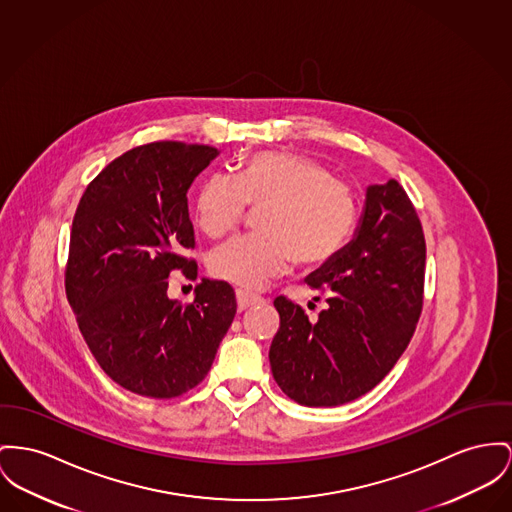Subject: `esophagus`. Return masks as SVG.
Masks as SVG:
<instances>
[{
	"label": "esophagus",
	"mask_w": 512,
	"mask_h": 512,
	"mask_svg": "<svg viewBox=\"0 0 512 512\" xmlns=\"http://www.w3.org/2000/svg\"><path fill=\"white\" fill-rule=\"evenodd\" d=\"M262 301H264V299L258 297V295H252V293H246V291H242V289H237V305H239V310L254 307V305H258V303H262Z\"/></svg>",
	"instance_id": "34e87169"
}]
</instances>
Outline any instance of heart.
I'll return each instance as SVG.
<instances>
[{"label": "heart", "instance_id": "heart-1", "mask_svg": "<svg viewBox=\"0 0 512 512\" xmlns=\"http://www.w3.org/2000/svg\"><path fill=\"white\" fill-rule=\"evenodd\" d=\"M264 205L260 233L213 250L209 270L242 289H260L295 260L320 266L340 254L359 217L357 190L322 161L287 151H258L237 176L209 174L196 198V221L207 237L235 231L248 207Z\"/></svg>", "mask_w": 512, "mask_h": 512}]
</instances>
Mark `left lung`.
Returning <instances> with one entry per match:
<instances>
[{"label":"left lung","instance_id":"left-lung-1","mask_svg":"<svg viewBox=\"0 0 512 512\" xmlns=\"http://www.w3.org/2000/svg\"><path fill=\"white\" fill-rule=\"evenodd\" d=\"M307 281L328 293L326 308L308 320L305 308L287 297L273 301L279 312L273 378L301 406H341L392 371L421 316L425 235L398 180L367 190L355 239Z\"/></svg>","mask_w":512,"mask_h":512}]
</instances>
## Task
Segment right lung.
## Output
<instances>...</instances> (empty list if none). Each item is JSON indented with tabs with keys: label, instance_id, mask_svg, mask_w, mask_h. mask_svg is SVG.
Instances as JSON below:
<instances>
[{
	"label": "right lung",
	"instance_id": "obj_1",
	"mask_svg": "<svg viewBox=\"0 0 512 512\" xmlns=\"http://www.w3.org/2000/svg\"><path fill=\"white\" fill-rule=\"evenodd\" d=\"M217 149L153 141L116 157L73 215L66 295L93 357L122 388L176 398L198 386L235 314L229 283L202 279L196 299L167 297L172 272L198 277L186 192Z\"/></svg>",
	"mask_w": 512,
	"mask_h": 512
}]
</instances>
